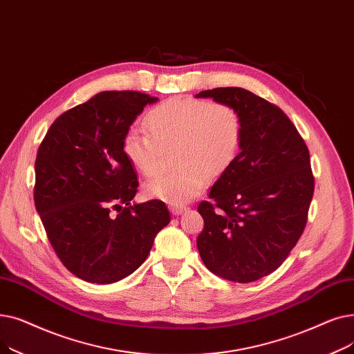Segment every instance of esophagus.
<instances>
[{
  "mask_svg": "<svg viewBox=\"0 0 354 354\" xmlns=\"http://www.w3.org/2000/svg\"><path fill=\"white\" fill-rule=\"evenodd\" d=\"M170 210H171V213H173V214L178 216V214H183V213L186 212L187 209H186V207H183V206H171V207H170Z\"/></svg>",
  "mask_w": 354,
  "mask_h": 354,
  "instance_id": "1",
  "label": "esophagus"
}]
</instances>
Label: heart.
I'll return each instance as SVG.
<instances>
[{"mask_svg":"<svg viewBox=\"0 0 354 354\" xmlns=\"http://www.w3.org/2000/svg\"><path fill=\"white\" fill-rule=\"evenodd\" d=\"M141 132L129 129L122 153L142 176H154L161 165L162 148L176 147L170 173L148 180L142 192L171 206H183L198 196L209 178L221 177L233 164L242 141V118L232 105L206 99L176 96L167 99L144 118Z\"/></svg>","mask_w":354,"mask_h":354,"instance_id":"obj_1","label":"heart"}]
</instances>
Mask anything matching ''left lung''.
Returning <instances> with one entry per match:
<instances>
[{
	"mask_svg": "<svg viewBox=\"0 0 354 354\" xmlns=\"http://www.w3.org/2000/svg\"><path fill=\"white\" fill-rule=\"evenodd\" d=\"M196 97L232 105L243 125L241 153L197 207L198 254L217 277L254 282L279 268L304 232L314 193L308 148L287 115L246 89Z\"/></svg>",
	"mask_w": 354,
	"mask_h": 354,
	"instance_id": "1",
	"label": "left lung"
}]
</instances>
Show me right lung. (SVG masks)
<instances>
[{"instance_id": "1", "label": "right lung", "mask_w": 354, "mask_h": 354, "mask_svg": "<svg viewBox=\"0 0 354 354\" xmlns=\"http://www.w3.org/2000/svg\"><path fill=\"white\" fill-rule=\"evenodd\" d=\"M157 100L133 91L100 92L62 113L39 147L36 209L56 255L83 281L131 275L170 223L161 200L131 205L138 178L122 153L129 127Z\"/></svg>"}]
</instances>
